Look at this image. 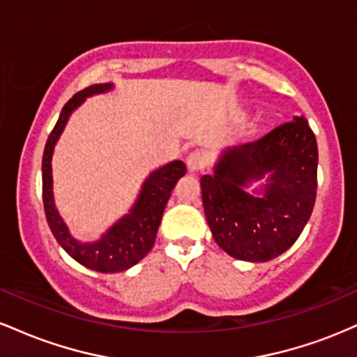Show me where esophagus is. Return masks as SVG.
Returning <instances> with one entry per match:
<instances>
[{
	"instance_id": "34e87169",
	"label": "esophagus",
	"mask_w": 357,
	"mask_h": 357,
	"mask_svg": "<svg viewBox=\"0 0 357 357\" xmlns=\"http://www.w3.org/2000/svg\"><path fill=\"white\" fill-rule=\"evenodd\" d=\"M204 165H206V155L202 151H192L186 158V166L190 173H198V171L203 169Z\"/></svg>"
}]
</instances>
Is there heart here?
Masks as SVG:
<instances>
[{"instance_id":"heart-1","label":"heart","mask_w":357,"mask_h":357,"mask_svg":"<svg viewBox=\"0 0 357 357\" xmlns=\"http://www.w3.org/2000/svg\"><path fill=\"white\" fill-rule=\"evenodd\" d=\"M255 130H257V127H253V132H255Z\"/></svg>"}]
</instances>
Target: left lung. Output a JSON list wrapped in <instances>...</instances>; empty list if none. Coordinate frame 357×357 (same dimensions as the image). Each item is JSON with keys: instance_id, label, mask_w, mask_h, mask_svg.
Segmentation results:
<instances>
[{"instance_id": "left-lung-1", "label": "left lung", "mask_w": 357, "mask_h": 357, "mask_svg": "<svg viewBox=\"0 0 357 357\" xmlns=\"http://www.w3.org/2000/svg\"><path fill=\"white\" fill-rule=\"evenodd\" d=\"M317 161L304 116L253 144L221 151L213 173L202 178L204 215L218 247L260 264L287 252L312 215Z\"/></svg>"}]
</instances>
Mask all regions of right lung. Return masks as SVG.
Masks as SVG:
<instances>
[{
	"label": "right lung",
	"instance_id": "1",
	"mask_svg": "<svg viewBox=\"0 0 357 357\" xmlns=\"http://www.w3.org/2000/svg\"><path fill=\"white\" fill-rule=\"evenodd\" d=\"M112 90L114 84L90 85L75 93L65 104L45 146L42 161L43 206L53 236L73 260L100 273H117L129 270L151 252L171 191L174 190L176 183L186 174V166L183 161H173L158 167L153 173H149L144 183L141 184L136 202L129 208V211L122 215L116 223L110 225L96 241H80L72 235L68 225L61 218L55 204V196H53V151L72 114L89 97L112 92Z\"/></svg>",
	"mask_w": 357,
	"mask_h": 357
}]
</instances>
